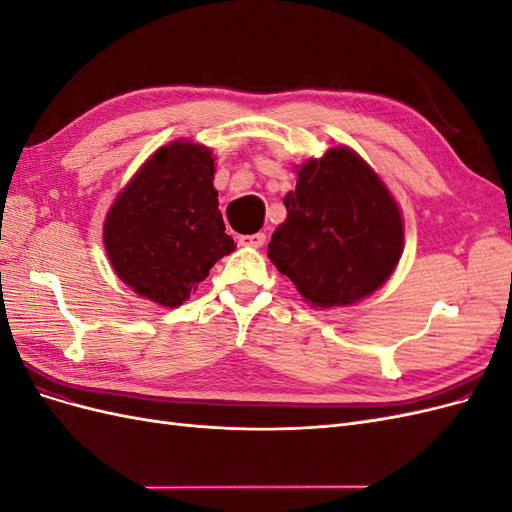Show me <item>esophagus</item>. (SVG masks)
Masks as SVG:
<instances>
[{
    "mask_svg": "<svg viewBox=\"0 0 512 512\" xmlns=\"http://www.w3.org/2000/svg\"><path fill=\"white\" fill-rule=\"evenodd\" d=\"M267 241V235L265 232H254V235H241L239 237V245H245V247H262Z\"/></svg>",
    "mask_w": 512,
    "mask_h": 512,
    "instance_id": "1",
    "label": "esophagus"
}]
</instances>
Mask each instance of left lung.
<instances>
[{"label": "left lung", "instance_id": "8db88e82", "mask_svg": "<svg viewBox=\"0 0 512 512\" xmlns=\"http://www.w3.org/2000/svg\"><path fill=\"white\" fill-rule=\"evenodd\" d=\"M284 205L286 222L275 228L267 254L305 301L350 305L395 271L404 247L399 207L354 151L329 149L303 164Z\"/></svg>", "mask_w": 512, "mask_h": 512}]
</instances>
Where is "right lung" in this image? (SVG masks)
<instances>
[{
    "label": "right lung",
    "mask_w": 512,
    "mask_h": 512,
    "mask_svg": "<svg viewBox=\"0 0 512 512\" xmlns=\"http://www.w3.org/2000/svg\"><path fill=\"white\" fill-rule=\"evenodd\" d=\"M213 173L207 147L175 141L153 153L108 211L106 254L141 297L177 307L235 250Z\"/></svg>",
    "instance_id": "1"
}]
</instances>
